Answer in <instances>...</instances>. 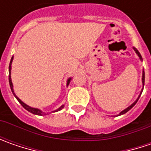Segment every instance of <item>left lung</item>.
I'll list each match as a JSON object with an SVG mask.
<instances>
[{"instance_id": "obj_1", "label": "left lung", "mask_w": 151, "mask_h": 151, "mask_svg": "<svg viewBox=\"0 0 151 151\" xmlns=\"http://www.w3.org/2000/svg\"><path fill=\"white\" fill-rule=\"evenodd\" d=\"M134 51H135V53H136L137 55H138V56H139V58L140 59V60H143L142 57H141V55L139 54V51L137 50V49H135V48H134ZM142 83H143V88H144V85H145V71H144V70H143V74H142ZM142 91H143V89H142V91H141V92H140V94H139V97L137 98L136 101H134V102L133 104H131L129 107H127V108H126V109H124V110H123V111H122L121 113H119L118 116H119V115H122V114H124V113H127L128 111H129L131 108L134 107V106L135 104H136V102H137V101H138V100H139V96H140V95H141Z\"/></svg>"}]
</instances>
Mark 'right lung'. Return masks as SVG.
Segmentation results:
<instances>
[{
    "label": "right lung",
    "instance_id": "obj_1",
    "mask_svg": "<svg viewBox=\"0 0 151 151\" xmlns=\"http://www.w3.org/2000/svg\"><path fill=\"white\" fill-rule=\"evenodd\" d=\"M12 60H13V57H12V59H11V61H10V65H9V84H10V87H11V90H12V93H13V95L15 96V97L17 99V101L20 102V104L22 106V107H24L26 110H27L28 112H30V113H33V114H36V115H45L46 113H44V112H42L40 109H38V108H33V107H29L28 105H27V104H25L24 102L22 101H21L20 99L17 97V96H16V94L14 93V91H13V85H12V78H11V69H12ZM70 80H71V78H69L68 79V81H67V86L70 84ZM64 107V105H62L60 107H59L58 109H56L55 111H53L54 113L55 112H58V111H60L61 109ZM48 114V113H47Z\"/></svg>",
    "mask_w": 151,
    "mask_h": 151
}]
</instances>
